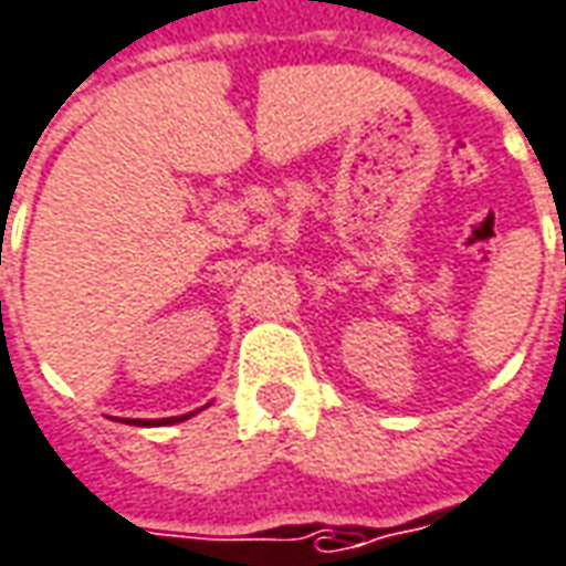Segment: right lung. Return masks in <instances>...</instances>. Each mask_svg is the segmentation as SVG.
<instances>
[{
	"label": "right lung",
	"mask_w": 566,
	"mask_h": 566,
	"mask_svg": "<svg viewBox=\"0 0 566 566\" xmlns=\"http://www.w3.org/2000/svg\"><path fill=\"white\" fill-rule=\"evenodd\" d=\"M192 413H196V410H192ZM192 413H184V417H171V420H134V426H165V422H184V420H189V417H192Z\"/></svg>",
	"instance_id": "obj_1"
}]
</instances>
